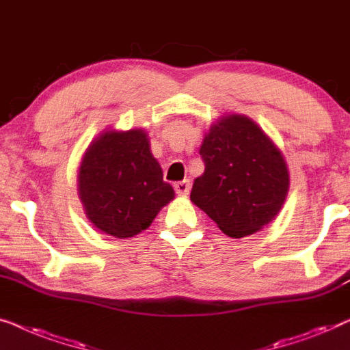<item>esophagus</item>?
<instances>
[{
  "mask_svg": "<svg viewBox=\"0 0 350 350\" xmlns=\"http://www.w3.org/2000/svg\"><path fill=\"white\" fill-rule=\"evenodd\" d=\"M190 180H180V182H176L174 184V190L176 193L179 196H184V195H189L190 191Z\"/></svg>",
  "mask_w": 350,
  "mask_h": 350,
  "instance_id": "esophagus-1",
  "label": "esophagus"
}]
</instances>
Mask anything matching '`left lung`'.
Here are the masks:
<instances>
[{
    "label": "left lung",
    "mask_w": 350,
    "mask_h": 350,
    "mask_svg": "<svg viewBox=\"0 0 350 350\" xmlns=\"http://www.w3.org/2000/svg\"><path fill=\"white\" fill-rule=\"evenodd\" d=\"M200 155L204 173L195 179L190 200L225 234H254L278 215L288 191V170L254 120L222 117L204 135Z\"/></svg>",
    "instance_id": "8db88e82"
}]
</instances>
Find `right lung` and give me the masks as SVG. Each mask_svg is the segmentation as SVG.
I'll return each instance as SVG.
<instances>
[{"instance_id":"obj_1","label":"right lung","mask_w":350,"mask_h":350,"mask_svg":"<svg viewBox=\"0 0 350 350\" xmlns=\"http://www.w3.org/2000/svg\"><path fill=\"white\" fill-rule=\"evenodd\" d=\"M79 198L98 230L124 239L146 230L174 198V190L163 180L144 130H111L83 155Z\"/></svg>"}]
</instances>
